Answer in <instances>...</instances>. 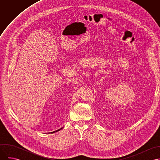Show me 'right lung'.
<instances>
[{
    "instance_id": "obj_1",
    "label": "right lung",
    "mask_w": 160,
    "mask_h": 160,
    "mask_svg": "<svg viewBox=\"0 0 160 160\" xmlns=\"http://www.w3.org/2000/svg\"><path fill=\"white\" fill-rule=\"evenodd\" d=\"M62 128H61V129H58V130H57V131H54V132H57V131H60V130H61Z\"/></svg>"
}]
</instances>
